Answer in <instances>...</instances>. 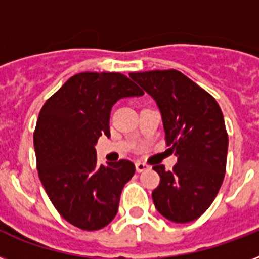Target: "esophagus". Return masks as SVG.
<instances>
[{"label": "esophagus", "instance_id": "1", "mask_svg": "<svg viewBox=\"0 0 259 259\" xmlns=\"http://www.w3.org/2000/svg\"><path fill=\"white\" fill-rule=\"evenodd\" d=\"M148 168H149V166L146 165V164H144V162H141V161H137L136 162V169H137V172H144V170H146L148 169Z\"/></svg>", "mask_w": 259, "mask_h": 259}]
</instances>
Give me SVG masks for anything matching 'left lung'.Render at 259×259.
I'll return each instance as SVG.
<instances>
[{"label": "left lung", "mask_w": 259, "mask_h": 259, "mask_svg": "<svg viewBox=\"0 0 259 259\" xmlns=\"http://www.w3.org/2000/svg\"><path fill=\"white\" fill-rule=\"evenodd\" d=\"M157 102L177 164L172 170L154 165L160 184L153 192L154 207L176 223H188L208 209L223 183L229 136L215 98L177 70L132 72Z\"/></svg>", "instance_id": "obj_1"}]
</instances>
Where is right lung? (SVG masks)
<instances>
[{
    "mask_svg": "<svg viewBox=\"0 0 259 259\" xmlns=\"http://www.w3.org/2000/svg\"><path fill=\"white\" fill-rule=\"evenodd\" d=\"M142 94L119 72H80L40 110L33 133L38 177L56 211L78 229H103L117 215L136 166L129 160L98 166L94 146L102 134L110 136L114 103Z\"/></svg>",
    "mask_w": 259,
    "mask_h": 259,
    "instance_id": "right-lung-1",
    "label": "right lung"
}]
</instances>
